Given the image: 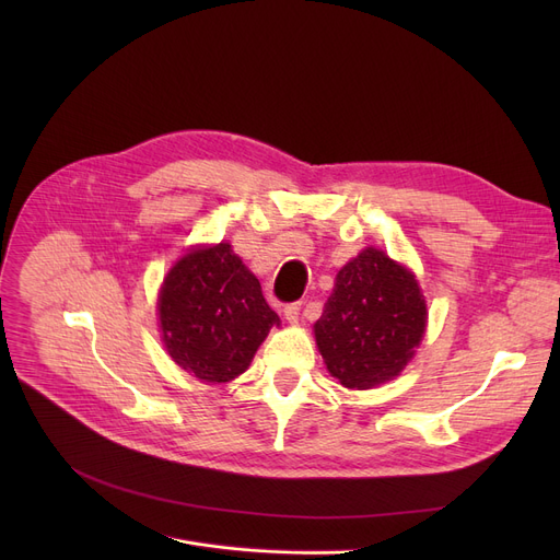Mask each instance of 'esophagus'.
Wrapping results in <instances>:
<instances>
[{"label": "esophagus", "mask_w": 560, "mask_h": 560, "mask_svg": "<svg viewBox=\"0 0 560 560\" xmlns=\"http://www.w3.org/2000/svg\"><path fill=\"white\" fill-rule=\"evenodd\" d=\"M300 311H302V304H300V302L288 304V306L283 308V315H285V319L290 322V325H295V322L300 319Z\"/></svg>", "instance_id": "esophagus-1"}]
</instances>
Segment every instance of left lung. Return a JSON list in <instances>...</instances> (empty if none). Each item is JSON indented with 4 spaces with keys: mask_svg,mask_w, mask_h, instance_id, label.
I'll return each mask as SVG.
<instances>
[{
    "mask_svg": "<svg viewBox=\"0 0 560 560\" xmlns=\"http://www.w3.org/2000/svg\"><path fill=\"white\" fill-rule=\"evenodd\" d=\"M424 329L427 302L416 275L374 247L336 275L313 327L331 376L357 390L395 378L416 357Z\"/></svg>",
    "mask_w": 560,
    "mask_h": 560,
    "instance_id": "left-lung-1",
    "label": "left lung"
}]
</instances>
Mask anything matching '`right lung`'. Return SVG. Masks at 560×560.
<instances>
[{
    "label": "right lung",
    "mask_w": 560,
    "mask_h": 560,
    "mask_svg": "<svg viewBox=\"0 0 560 560\" xmlns=\"http://www.w3.org/2000/svg\"><path fill=\"white\" fill-rule=\"evenodd\" d=\"M159 319L172 361L203 384L243 374L281 322L229 243L195 247L172 265L159 292Z\"/></svg>",
    "instance_id": "right-lung-1"
}]
</instances>
